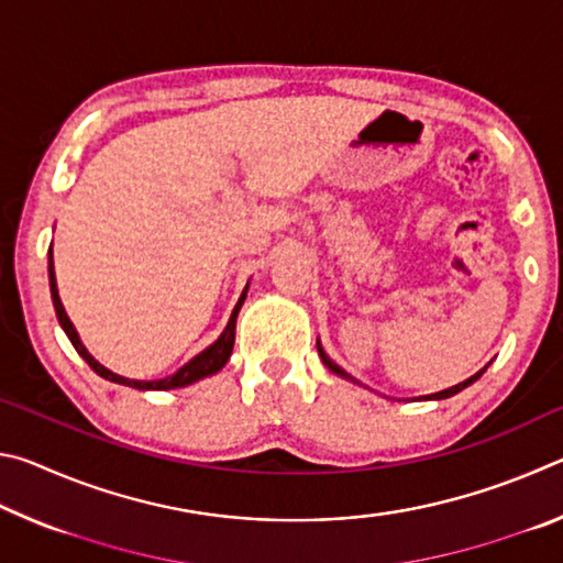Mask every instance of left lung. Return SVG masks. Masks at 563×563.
Here are the masks:
<instances>
[{"instance_id": "left-lung-1", "label": "left lung", "mask_w": 563, "mask_h": 563, "mask_svg": "<svg viewBox=\"0 0 563 563\" xmlns=\"http://www.w3.org/2000/svg\"><path fill=\"white\" fill-rule=\"evenodd\" d=\"M318 352H320V360H322V365H325L332 375H338V377H342V379H350V383H357V379L352 377V375H347L345 369H342V367L338 365V362H332V360L328 357V352L322 350L320 340H318ZM487 367H489V365H487ZM487 367H482L479 373L472 375L470 379H464V383H460V385H454V387H446V389H442V393H434V395H422V397H419V399H446V397H454L456 393H462V389H466V387H470V385H474L476 379H479L484 373H487ZM357 385H362V383H357Z\"/></svg>"}]
</instances>
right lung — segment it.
Instances as JSON below:
<instances>
[{
	"instance_id": "1",
	"label": "right lung",
	"mask_w": 563,
	"mask_h": 563,
	"mask_svg": "<svg viewBox=\"0 0 563 563\" xmlns=\"http://www.w3.org/2000/svg\"><path fill=\"white\" fill-rule=\"evenodd\" d=\"M247 285H251V280L245 283V288L241 292V298H238L235 308L231 312V320H228L225 330L218 335V340L213 342V345H208L206 350L198 352L196 357H190L184 367H178L174 375L168 377H161V379H131V377H123V375H117L111 373L109 367H103L101 362L91 355V352L84 347V342L79 338V332H76L74 322L69 320V316H66L64 305H62V298H59V288H56V273H54V253H52V245H49V290H52V302H54V310H56V318H59V325L62 330L66 332V338L71 340L74 350L79 352V355L87 360V365L97 373L99 377L109 379V383H117V385H126V387H133V389H178V387H188L198 383V379L203 377H211L216 373H221V369L225 367L228 357H231L233 352V342H235V320H238V312H241L243 302H245V295H247Z\"/></svg>"
}]
</instances>
